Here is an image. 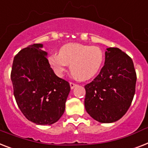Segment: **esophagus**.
I'll list each match as a JSON object with an SVG mask.
<instances>
[{
    "instance_id": "34e87169",
    "label": "esophagus",
    "mask_w": 148,
    "mask_h": 148,
    "mask_svg": "<svg viewBox=\"0 0 148 148\" xmlns=\"http://www.w3.org/2000/svg\"><path fill=\"white\" fill-rule=\"evenodd\" d=\"M70 86H71V88L74 89V87L77 86V84H74V83H73V82H70Z\"/></svg>"
}]
</instances>
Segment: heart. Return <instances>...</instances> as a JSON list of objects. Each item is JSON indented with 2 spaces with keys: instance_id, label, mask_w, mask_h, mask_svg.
I'll return each instance as SVG.
<instances>
[{
  "instance_id": "obj_1",
  "label": "heart",
  "mask_w": 148,
  "mask_h": 148,
  "mask_svg": "<svg viewBox=\"0 0 148 148\" xmlns=\"http://www.w3.org/2000/svg\"><path fill=\"white\" fill-rule=\"evenodd\" d=\"M104 55L99 47L68 43L60 49L59 53L49 56V63L56 75L63 77L71 64V70L80 80L91 79L99 72Z\"/></svg>"
}]
</instances>
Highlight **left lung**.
<instances>
[{"label": "left lung", "mask_w": 148, "mask_h": 148, "mask_svg": "<svg viewBox=\"0 0 148 148\" xmlns=\"http://www.w3.org/2000/svg\"><path fill=\"white\" fill-rule=\"evenodd\" d=\"M136 80L132 59L118 48L107 49L99 74L84 86L87 113L102 123L120 119L132 104Z\"/></svg>", "instance_id": "8db88e82"}]
</instances>
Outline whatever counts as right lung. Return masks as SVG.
I'll return each mask as SVG.
<instances>
[{"label": "right lung", "mask_w": 148, "mask_h": 148, "mask_svg": "<svg viewBox=\"0 0 148 148\" xmlns=\"http://www.w3.org/2000/svg\"><path fill=\"white\" fill-rule=\"evenodd\" d=\"M33 44L15 55L11 78L14 95L24 116L36 125H51L63 115L71 86L56 76L42 50Z\"/></svg>", "instance_id": "obj_1"}]
</instances>
